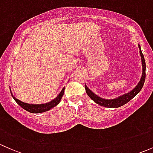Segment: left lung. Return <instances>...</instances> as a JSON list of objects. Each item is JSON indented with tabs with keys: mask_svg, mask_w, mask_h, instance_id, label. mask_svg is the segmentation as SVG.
<instances>
[{
	"mask_svg": "<svg viewBox=\"0 0 153 153\" xmlns=\"http://www.w3.org/2000/svg\"><path fill=\"white\" fill-rule=\"evenodd\" d=\"M138 48H139V52L140 55L141 57V62H142V75H141V78L140 80V81L138 82V85L135 86L132 90H131L130 92H127V93L124 94V95H121V96H118V98H114V99H104V98H101V97L98 96L97 95H95L94 92H92L89 88L86 86L85 84V89L86 92L88 95V96L92 100V101H95L96 104H99V105L102 106H105V107L108 108H117L120 107V106L124 105L126 103L129 102L130 100H132L138 92L141 91V89H142L143 84H144L145 81V78H146V64H145V60L143 55L141 52V46L138 44Z\"/></svg>",
	"mask_w": 153,
	"mask_h": 153,
	"instance_id": "obj_1",
	"label": "left lung"
}]
</instances>
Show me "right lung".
<instances>
[{"instance_id": "obj_1", "label": "right lung", "mask_w": 153, "mask_h": 153, "mask_svg": "<svg viewBox=\"0 0 153 153\" xmlns=\"http://www.w3.org/2000/svg\"><path fill=\"white\" fill-rule=\"evenodd\" d=\"M64 89H65V87L63 88L61 92L59 93V95H58L55 99L49 101V102L47 103V104H27V103L22 102V101L18 100V98H16L13 95H12V92H11V89H10V92H11V95H12V98H14V100H15V101H16L17 104H18V105L21 106L23 109L28 111L29 112H32V113H41V112H47V111L49 110V109H51L52 108L55 107V106H57L58 104H59L61 98H62L63 95H64Z\"/></svg>"}]
</instances>
